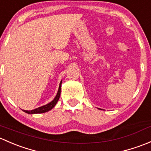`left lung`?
I'll list each match as a JSON object with an SVG mask.
<instances>
[{
	"label": "left lung",
	"mask_w": 151,
	"mask_h": 151,
	"mask_svg": "<svg viewBox=\"0 0 151 151\" xmlns=\"http://www.w3.org/2000/svg\"><path fill=\"white\" fill-rule=\"evenodd\" d=\"M98 109H99V108H98ZM99 110H102V109H99Z\"/></svg>",
	"instance_id": "1"
}]
</instances>
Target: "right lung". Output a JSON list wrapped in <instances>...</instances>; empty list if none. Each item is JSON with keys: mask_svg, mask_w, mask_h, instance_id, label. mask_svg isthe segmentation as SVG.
Instances as JSON below:
<instances>
[{"mask_svg": "<svg viewBox=\"0 0 151 151\" xmlns=\"http://www.w3.org/2000/svg\"><path fill=\"white\" fill-rule=\"evenodd\" d=\"M61 86H62V81L60 83V86H59V88H58V91L57 93V95L56 97H54V99H53L52 102H50L49 103L46 104V105H43V106L39 107L38 108H35V109L32 110H22L23 111L25 112V113H28V114H36V113H46V112L49 111L54 108V106L56 105L57 102H58L59 99H60V93H61Z\"/></svg>", "mask_w": 151, "mask_h": 151, "instance_id": "1", "label": "right lung"}]
</instances>
